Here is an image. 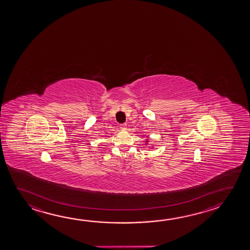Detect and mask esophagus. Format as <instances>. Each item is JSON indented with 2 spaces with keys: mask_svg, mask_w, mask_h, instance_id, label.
Masks as SVG:
<instances>
[{
  "mask_svg": "<svg viewBox=\"0 0 250 250\" xmlns=\"http://www.w3.org/2000/svg\"><path fill=\"white\" fill-rule=\"evenodd\" d=\"M119 127H120V129H121L122 131H125V130H126V124H121V125H119Z\"/></svg>",
  "mask_w": 250,
  "mask_h": 250,
  "instance_id": "esophagus-1",
  "label": "esophagus"
}]
</instances>
